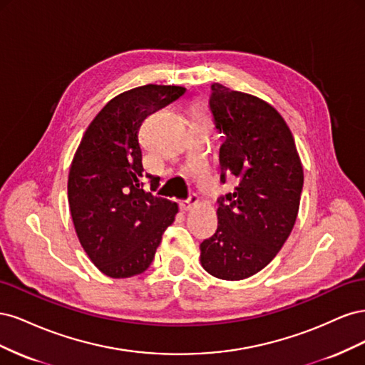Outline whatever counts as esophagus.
Returning a JSON list of instances; mask_svg holds the SVG:
<instances>
[{
    "label": "esophagus",
    "mask_w": 365,
    "mask_h": 365,
    "mask_svg": "<svg viewBox=\"0 0 365 365\" xmlns=\"http://www.w3.org/2000/svg\"><path fill=\"white\" fill-rule=\"evenodd\" d=\"M196 202H197V196L195 193H192L189 197H187V200L180 201V208L182 210V212H187V210H190Z\"/></svg>",
    "instance_id": "obj_1"
}]
</instances>
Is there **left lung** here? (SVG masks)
Returning a JSON list of instances; mask_svg holds the SVG:
<instances>
[{"instance_id":"1","label":"left lung","mask_w":365,"mask_h":365,"mask_svg":"<svg viewBox=\"0 0 365 365\" xmlns=\"http://www.w3.org/2000/svg\"><path fill=\"white\" fill-rule=\"evenodd\" d=\"M220 181L237 187L217 200V230L201 244V264L213 277L244 280L277 256L294 228L303 165L283 117L262 98L213 83L210 96Z\"/></svg>"}]
</instances>
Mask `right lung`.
<instances>
[{
	"label": "right lung",
	"mask_w": 365,
	"mask_h": 365,
	"mask_svg": "<svg viewBox=\"0 0 365 365\" xmlns=\"http://www.w3.org/2000/svg\"><path fill=\"white\" fill-rule=\"evenodd\" d=\"M182 86L145 85L114 97L88 126L68 175V204L88 257L108 277L145 272L178 205L143 189L158 176L143 173L140 126L175 102Z\"/></svg>",
	"instance_id": "1"
}]
</instances>
